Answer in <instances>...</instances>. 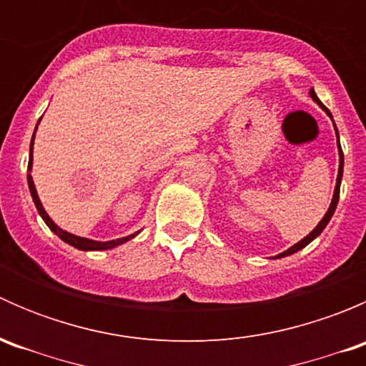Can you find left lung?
<instances>
[{
	"label": "left lung",
	"instance_id": "1",
	"mask_svg": "<svg viewBox=\"0 0 366 366\" xmlns=\"http://www.w3.org/2000/svg\"><path fill=\"white\" fill-rule=\"evenodd\" d=\"M310 97H312L313 101H315L317 104H319L320 108H322L324 112H326V113L330 114V117H331L330 109H327L326 106H324L322 102L319 101V97H317V94H315V92H313V88H312V90H310ZM331 120H333V117H331ZM333 125H335V122H333ZM335 132H337V138H338V129H337V125H335ZM338 157H340V164H338V177H337V186H335V194H333V200H331V205H330V209H327V212L324 214V217H322V219L319 221V224H317V227L313 228V230L310 232V234L306 235L305 239H301V241L296 242V244H294L292 248H289V249H287V252H283V253L276 254L274 258H283V257H289V254L296 253V252H299V249H302V248H305V246H308L310 242L313 241V239H315V237H319V235L322 234V230H324V228H326V224L330 223V219H331V217H333L335 210H337V205H338V198H340V184H342V175H343V152H342V147H340V139H338Z\"/></svg>",
	"mask_w": 366,
	"mask_h": 366
}]
</instances>
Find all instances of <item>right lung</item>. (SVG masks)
Wrapping results in <instances>:
<instances>
[{"mask_svg": "<svg viewBox=\"0 0 366 366\" xmlns=\"http://www.w3.org/2000/svg\"><path fill=\"white\" fill-rule=\"evenodd\" d=\"M39 122H40V120H39ZM36 125H39V124H36ZM35 132H36V127H35ZM35 132H33L31 145H29V161H28V187H29V193H31L33 202H35L36 210H39V214H40V216H42V219L46 221L47 227L51 228V232H54V234H56L58 237L61 239V241L67 242V244H70V246H74V248L81 249V252H101V249H112V248H117V246L124 244V242L131 241L132 237H136V235H138L139 232H136V234L127 235V237L113 239V241H106V242H101V241H92V239L79 237V235H74V234H69V232L61 230V228L58 227V224L54 223L53 219H51L49 214L46 212V209H44L42 204H40V198H39V194H36L35 184H33L31 175H29V172H31V166H33V139H35Z\"/></svg>", "mask_w": 366, "mask_h": 366, "instance_id": "add662e5", "label": "right lung"}]
</instances>
